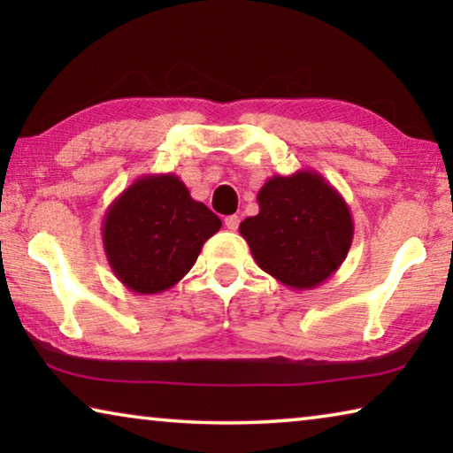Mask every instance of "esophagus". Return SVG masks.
Wrapping results in <instances>:
<instances>
[{"label":"esophagus","mask_w":453,"mask_h":453,"mask_svg":"<svg viewBox=\"0 0 453 453\" xmlns=\"http://www.w3.org/2000/svg\"><path fill=\"white\" fill-rule=\"evenodd\" d=\"M237 226H240V218H237V216H227L226 218V227L227 229H232V232H235Z\"/></svg>","instance_id":"34e87169"}]
</instances>
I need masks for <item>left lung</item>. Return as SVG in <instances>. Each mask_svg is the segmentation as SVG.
<instances>
[{"label": "left lung", "mask_w": 453, "mask_h": 453, "mask_svg": "<svg viewBox=\"0 0 453 453\" xmlns=\"http://www.w3.org/2000/svg\"><path fill=\"white\" fill-rule=\"evenodd\" d=\"M259 213L240 234L256 264L291 289H313L340 270L354 240L349 205L324 175H273L257 191Z\"/></svg>", "instance_id": "left-lung-1"}]
</instances>
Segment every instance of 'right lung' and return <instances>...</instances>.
<instances>
[{"label":"right lung","mask_w":453,"mask_h":453,"mask_svg":"<svg viewBox=\"0 0 453 453\" xmlns=\"http://www.w3.org/2000/svg\"><path fill=\"white\" fill-rule=\"evenodd\" d=\"M221 221L178 175H142L107 208L104 250L116 278L142 296L173 288Z\"/></svg>","instance_id":"obj_1"}]
</instances>
